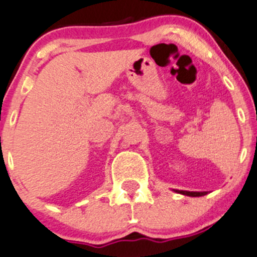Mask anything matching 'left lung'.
I'll list each match as a JSON object with an SVG mask.
<instances>
[{"instance_id": "left-lung-1", "label": "left lung", "mask_w": 257, "mask_h": 257, "mask_svg": "<svg viewBox=\"0 0 257 257\" xmlns=\"http://www.w3.org/2000/svg\"><path fill=\"white\" fill-rule=\"evenodd\" d=\"M175 192L185 194V196H190V197H201V196H206L208 192H193V191H181V190H174Z\"/></svg>"}]
</instances>
